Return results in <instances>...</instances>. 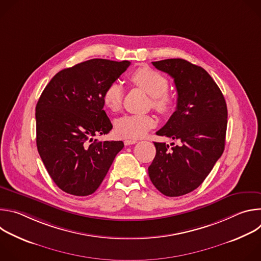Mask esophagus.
Listing matches in <instances>:
<instances>
[{
	"instance_id": "obj_1",
	"label": "esophagus",
	"mask_w": 261,
	"mask_h": 261,
	"mask_svg": "<svg viewBox=\"0 0 261 261\" xmlns=\"http://www.w3.org/2000/svg\"><path fill=\"white\" fill-rule=\"evenodd\" d=\"M136 142H137V140H134V139H126V140L124 141L125 145H131V144H134V143H136Z\"/></svg>"
}]
</instances>
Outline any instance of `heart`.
<instances>
[{
    "mask_svg": "<svg viewBox=\"0 0 261 261\" xmlns=\"http://www.w3.org/2000/svg\"><path fill=\"white\" fill-rule=\"evenodd\" d=\"M130 81L152 97V107L158 113L167 114L171 109L173 100L167 93L168 81L163 74L152 68L140 67L132 73ZM102 101L107 109L118 111L123 101L121 85L110 84L103 93ZM155 124L156 122L151 116H125L117 121L116 133L122 138H140Z\"/></svg>",
    "mask_w": 261,
    "mask_h": 261,
    "instance_id": "heart-1",
    "label": "heart"
}]
</instances>
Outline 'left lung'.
<instances>
[{"label": "left lung", "instance_id": "1", "mask_svg": "<svg viewBox=\"0 0 261 261\" xmlns=\"http://www.w3.org/2000/svg\"><path fill=\"white\" fill-rule=\"evenodd\" d=\"M173 79L177 92L176 109L156 132L178 144L169 147L154 142L156 156L148 166L155 187L169 197L198 188L225 147L227 106L221 90L201 67L182 59L152 62Z\"/></svg>", "mask_w": 261, "mask_h": 261}]
</instances>
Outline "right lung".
<instances>
[{"instance_id":"right-lung-1","label":"right lung","mask_w":261,"mask_h":261,"mask_svg":"<svg viewBox=\"0 0 261 261\" xmlns=\"http://www.w3.org/2000/svg\"><path fill=\"white\" fill-rule=\"evenodd\" d=\"M130 64L92 59L66 68L51 79L37 102V148L64 192L93 194L124 147L123 141H98L94 136L113 129L102 96Z\"/></svg>"}]
</instances>
